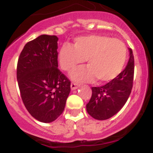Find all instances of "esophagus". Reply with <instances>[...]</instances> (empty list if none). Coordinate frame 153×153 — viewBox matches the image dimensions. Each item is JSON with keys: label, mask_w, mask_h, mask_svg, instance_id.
Segmentation results:
<instances>
[{"label": "esophagus", "mask_w": 153, "mask_h": 153, "mask_svg": "<svg viewBox=\"0 0 153 153\" xmlns=\"http://www.w3.org/2000/svg\"><path fill=\"white\" fill-rule=\"evenodd\" d=\"M79 86V84H76V83H71V85H70V87H71V90H72L77 89Z\"/></svg>", "instance_id": "1"}]
</instances>
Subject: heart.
<instances>
[{
    "mask_svg": "<svg viewBox=\"0 0 153 153\" xmlns=\"http://www.w3.org/2000/svg\"><path fill=\"white\" fill-rule=\"evenodd\" d=\"M126 57V47L122 40L100 34L79 36L74 47L63 44L58 54L60 67L67 73L87 60L88 67L79 68L71 75L77 83L96 79L100 83L110 82L123 71Z\"/></svg>",
    "mask_w": 153,
    "mask_h": 153,
    "instance_id": "b5f03b06",
    "label": "heart"
}]
</instances>
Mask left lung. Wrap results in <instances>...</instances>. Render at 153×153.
I'll return each instance as SVG.
<instances>
[{"label":"left lung","mask_w":153,"mask_h":153,"mask_svg":"<svg viewBox=\"0 0 153 153\" xmlns=\"http://www.w3.org/2000/svg\"><path fill=\"white\" fill-rule=\"evenodd\" d=\"M129 50V60L117 78L102 86L92 87V97L86 104V111L93 118L105 120L117 114L125 105L132 88L134 56Z\"/></svg>","instance_id":"1"}]
</instances>
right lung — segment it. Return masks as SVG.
<instances>
[{"label":"right lung","instance_id":"add662e5","mask_svg":"<svg viewBox=\"0 0 153 153\" xmlns=\"http://www.w3.org/2000/svg\"><path fill=\"white\" fill-rule=\"evenodd\" d=\"M58 37L43 34L27 43L19 56L17 79L21 97L30 114L51 123L64 110L70 81L58 69Z\"/></svg>","mask_w":153,"mask_h":153}]
</instances>
